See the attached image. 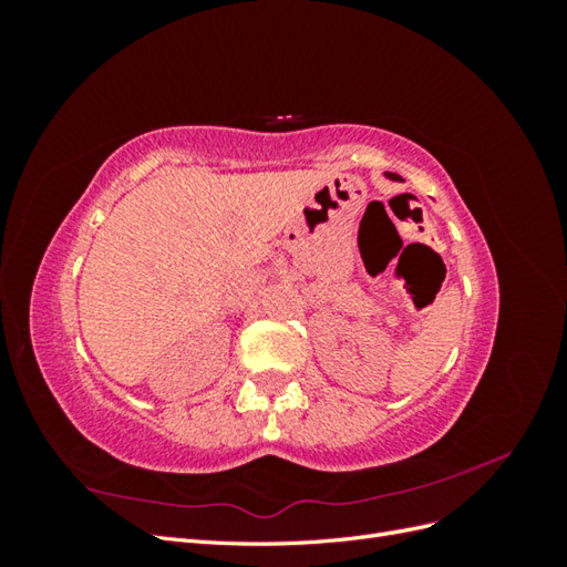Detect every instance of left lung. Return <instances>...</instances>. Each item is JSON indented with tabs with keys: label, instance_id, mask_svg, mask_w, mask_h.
Here are the masks:
<instances>
[{
	"label": "left lung",
	"instance_id": "1",
	"mask_svg": "<svg viewBox=\"0 0 567 567\" xmlns=\"http://www.w3.org/2000/svg\"><path fill=\"white\" fill-rule=\"evenodd\" d=\"M385 177H388V179H392V182H398V179H400V175H394V173H385Z\"/></svg>",
	"mask_w": 567,
	"mask_h": 567
}]
</instances>
